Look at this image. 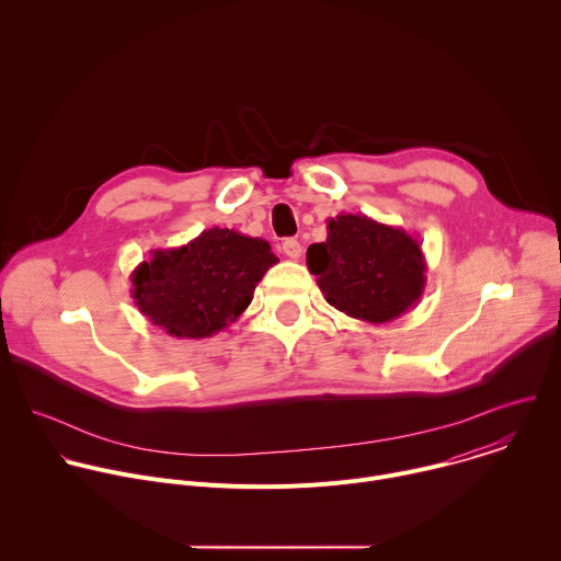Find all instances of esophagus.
<instances>
[{"label": "esophagus", "instance_id": "34e87169", "mask_svg": "<svg viewBox=\"0 0 561 561\" xmlns=\"http://www.w3.org/2000/svg\"><path fill=\"white\" fill-rule=\"evenodd\" d=\"M279 249L288 260H299V255H301V244L297 242V239H284Z\"/></svg>", "mask_w": 561, "mask_h": 561}]
</instances>
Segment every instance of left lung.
I'll use <instances>...</instances> for the list:
<instances>
[{
    "label": "left lung",
    "mask_w": 561,
    "mask_h": 561,
    "mask_svg": "<svg viewBox=\"0 0 561 561\" xmlns=\"http://www.w3.org/2000/svg\"><path fill=\"white\" fill-rule=\"evenodd\" d=\"M327 232V242L308 247L306 264L331 306L386 324L420 301L428 266L422 244L404 228L342 213L329 219Z\"/></svg>",
    "instance_id": "left-lung-1"
}]
</instances>
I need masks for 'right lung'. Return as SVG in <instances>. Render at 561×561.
<instances>
[{
    "instance_id": "1",
    "label": "right lung",
    "mask_w": 561,
    "mask_h": 561,
    "mask_svg": "<svg viewBox=\"0 0 561 561\" xmlns=\"http://www.w3.org/2000/svg\"><path fill=\"white\" fill-rule=\"evenodd\" d=\"M277 262L266 239L215 226L184 247L150 251L130 273V295L169 335L204 340L237 322Z\"/></svg>"
}]
</instances>
